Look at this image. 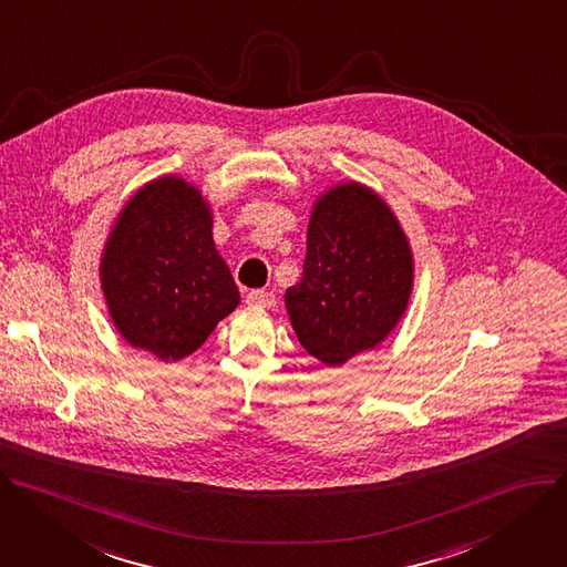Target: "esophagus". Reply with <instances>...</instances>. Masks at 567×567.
Returning a JSON list of instances; mask_svg holds the SVG:
<instances>
[{
	"instance_id": "34e87169",
	"label": "esophagus",
	"mask_w": 567,
	"mask_h": 567,
	"mask_svg": "<svg viewBox=\"0 0 567 567\" xmlns=\"http://www.w3.org/2000/svg\"><path fill=\"white\" fill-rule=\"evenodd\" d=\"M245 301H247V306H255V308H272L275 295L268 290H249Z\"/></svg>"
}]
</instances>
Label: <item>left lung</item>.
Instances as JSON below:
<instances>
[{
	"label": "left lung",
	"instance_id": "obj_1",
	"mask_svg": "<svg viewBox=\"0 0 567 567\" xmlns=\"http://www.w3.org/2000/svg\"><path fill=\"white\" fill-rule=\"evenodd\" d=\"M414 255L392 207L355 179L310 209L299 284L286 310L301 347L327 367L381 347L405 316Z\"/></svg>",
	"mask_w": 567,
	"mask_h": 567
}]
</instances>
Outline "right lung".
<instances>
[{
    "instance_id": "right-lung-1",
    "label": "right lung",
    "mask_w": 567,
    "mask_h": 567,
    "mask_svg": "<svg viewBox=\"0 0 567 567\" xmlns=\"http://www.w3.org/2000/svg\"><path fill=\"white\" fill-rule=\"evenodd\" d=\"M212 227L209 200L179 175L146 182L116 214L99 279L112 324L131 347L182 360L238 306Z\"/></svg>"
}]
</instances>
